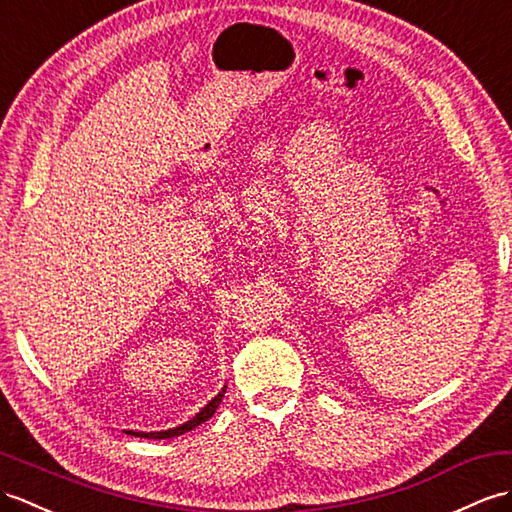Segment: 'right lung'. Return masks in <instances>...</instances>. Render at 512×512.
I'll list each match as a JSON object with an SVG mask.
<instances>
[{"label": "right lung", "mask_w": 512, "mask_h": 512, "mask_svg": "<svg viewBox=\"0 0 512 512\" xmlns=\"http://www.w3.org/2000/svg\"><path fill=\"white\" fill-rule=\"evenodd\" d=\"M223 393H226V389H223L215 400H210L202 410H199V413L191 419V421H186L184 426H180V428H173V430H165V432H132V430H128V434H134V436H145V439H171V436H180V434H184V432H189V430H193V428H197V426H202L204 421H208L210 417L215 415V410L219 408V404H221V400H223Z\"/></svg>", "instance_id": "right-lung-1"}]
</instances>
